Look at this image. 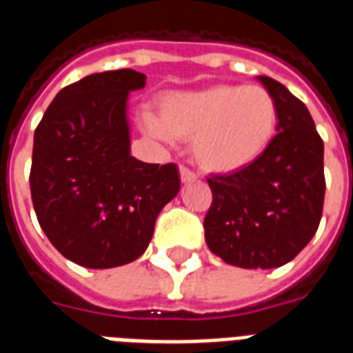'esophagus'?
Segmentation results:
<instances>
[{
    "label": "esophagus",
    "mask_w": 353,
    "mask_h": 353,
    "mask_svg": "<svg viewBox=\"0 0 353 353\" xmlns=\"http://www.w3.org/2000/svg\"><path fill=\"white\" fill-rule=\"evenodd\" d=\"M180 180H182L184 184H190V182H194V180H196V174H194L191 169L180 165Z\"/></svg>",
    "instance_id": "1"
}]
</instances>
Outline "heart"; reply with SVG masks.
Masks as SVG:
<instances>
[{
	"label": "heart",
	"mask_w": 353,
	"mask_h": 353,
	"mask_svg": "<svg viewBox=\"0 0 353 353\" xmlns=\"http://www.w3.org/2000/svg\"><path fill=\"white\" fill-rule=\"evenodd\" d=\"M277 123V103L264 87L231 83L168 92L160 118L142 117L143 131L157 140L191 138L194 162L210 173L252 165L270 148Z\"/></svg>",
	"instance_id": "1"
}]
</instances>
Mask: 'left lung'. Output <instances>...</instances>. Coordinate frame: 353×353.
I'll use <instances>...</instances> for the list:
<instances>
[{
	"mask_svg": "<svg viewBox=\"0 0 353 353\" xmlns=\"http://www.w3.org/2000/svg\"><path fill=\"white\" fill-rule=\"evenodd\" d=\"M277 103V134L252 165L208 179L213 191L205 242L224 262L272 270L303 252L324 204V145L308 107L270 76H256Z\"/></svg>",
	"mask_w": 353,
	"mask_h": 353,
	"instance_id": "8db88e82",
	"label": "left lung"
}]
</instances>
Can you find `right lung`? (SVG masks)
I'll return each instance as SVG.
<instances>
[{
	"label": "right lung",
	"mask_w": 353,
	"mask_h": 353,
	"mask_svg": "<svg viewBox=\"0 0 353 353\" xmlns=\"http://www.w3.org/2000/svg\"><path fill=\"white\" fill-rule=\"evenodd\" d=\"M132 69L94 72L61 89L34 132L30 193L41 230L69 261L107 270L137 261L163 205L179 194L174 163L131 154Z\"/></svg>",
	"instance_id": "obj_1"
}]
</instances>
